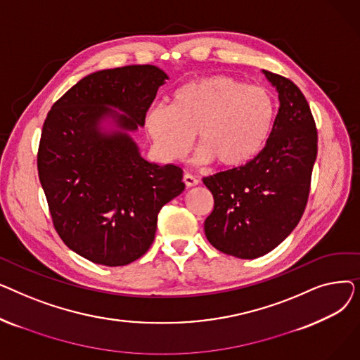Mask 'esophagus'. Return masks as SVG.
<instances>
[{"instance_id":"34e87169","label":"esophagus","mask_w":360,"mask_h":360,"mask_svg":"<svg viewBox=\"0 0 360 360\" xmlns=\"http://www.w3.org/2000/svg\"><path fill=\"white\" fill-rule=\"evenodd\" d=\"M184 182H185L186 186H195V185H198L200 181L194 175H191V174H185L184 175Z\"/></svg>"}]
</instances>
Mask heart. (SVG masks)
Here are the masks:
<instances>
[{"instance_id": "1", "label": "heart", "mask_w": 360, "mask_h": 360, "mask_svg": "<svg viewBox=\"0 0 360 360\" xmlns=\"http://www.w3.org/2000/svg\"><path fill=\"white\" fill-rule=\"evenodd\" d=\"M274 118L276 105L267 89L217 74L181 86L170 106H151L144 127L166 162H179L190 153L197 132L200 163L217 160L236 167L259 153Z\"/></svg>"}]
</instances>
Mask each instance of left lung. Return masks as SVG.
<instances>
[{
    "label": "left lung",
    "mask_w": 360,
    "mask_h": 360,
    "mask_svg": "<svg viewBox=\"0 0 360 360\" xmlns=\"http://www.w3.org/2000/svg\"><path fill=\"white\" fill-rule=\"evenodd\" d=\"M264 74L280 101L266 146L245 165L202 178L214 198L204 221L205 236L220 252L243 259L270 252L296 228L308 202L318 151L304 93L283 75Z\"/></svg>",
    "instance_id": "obj_1"
}]
</instances>
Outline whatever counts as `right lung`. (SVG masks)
<instances>
[{
	"label": "right lung",
	"instance_id": "obj_1",
	"mask_svg": "<svg viewBox=\"0 0 360 360\" xmlns=\"http://www.w3.org/2000/svg\"><path fill=\"white\" fill-rule=\"evenodd\" d=\"M166 79L148 64L96 71L56 101L44 122L37 174L53 228L94 264L120 267L144 255L160 209L185 190L179 166L148 163L128 134L144 125ZM106 117L119 129L102 131Z\"/></svg>",
	"mask_w": 360,
	"mask_h": 360
}]
</instances>
